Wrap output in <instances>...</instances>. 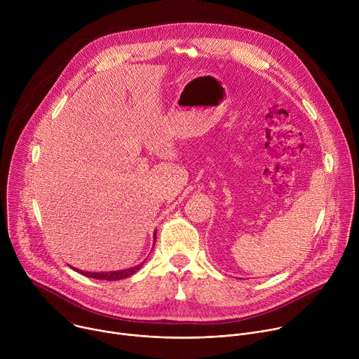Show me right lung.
Segmentation results:
<instances>
[{
    "instance_id": "add662e5",
    "label": "right lung",
    "mask_w": 359,
    "mask_h": 359,
    "mask_svg": "<svg viewBox=\"0 0 359 359\" xmlns=\"http://www.w3.org/2000/svg\"><path fill=\"white\" fill-rule=\"evenodd\" d=\"M155 240H156V233H155ZM143 264V263H142ZM142 264L136 266V267H130V269H125V270H119V271H102V273H89V271H82L78 269H74L75 271L90 277V278H97V280H107V281H116V280H123L126 277H130L132 274H135Z\"/></svg>"
}]
</instances>
